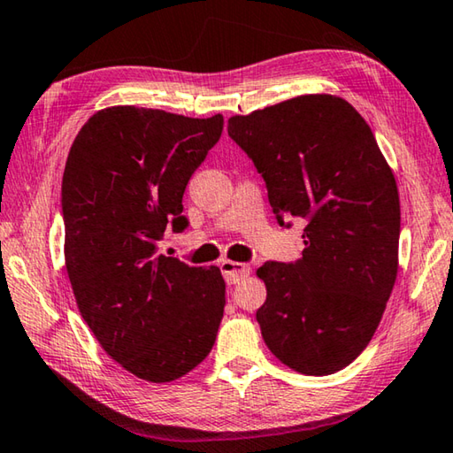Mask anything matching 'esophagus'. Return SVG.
Instances as JSON below:
<instances>
[{
    "label": "esophagus",
    "instance_id": "esophagus-1",
    "mask_svg": "<svg viewBox=\"0 0 453 453\" xmlns=\"http://www.w3.org/2000/svg\"><path fill=\"white\" fill-rule=\"evenodd\" d=\"M219 268H221V274H224L227 284H238L240 280L248 278L250 272H252L250 270V265L240 264V262H232V260H224L219 264Z\"/></svg>",
    "mask_w": 453,
    "mask_h": 453
}]
</instances>
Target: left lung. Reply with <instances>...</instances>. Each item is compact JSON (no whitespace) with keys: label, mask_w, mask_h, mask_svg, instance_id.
Instances as JSON below:
<instances>
[{"label":"left lung","mask_w":453,"mask_h":453,"mask_svg":"<svg viewBox=\"0 0 453 453\" xmlns=\"http://www.w3.org/2000/svg\"><path fill=\"white\" fill-rule=\"evenodd\" d=\"M227 133L254 161L280 226L306 221L303 257L257 268L264 342L286 367L333 375L363 353L399 268V193L375 134L347 100L303 95L235 114Z\"/></svg>","instance_id":"1"}]
</instances>
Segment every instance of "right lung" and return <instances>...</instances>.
<instances>
[{"mask_svg": "<svg viewBox=\"0 0 453 453\" xmlns=\"http://www.w3.org/2000/svg\"><path fill=\"white\" fill-rule=\"evenodd\" d=\"M221 131V114L111 106L92 114L68 153L64 260L78 311L106 355L150 383L196 369L224 317L219 268L157 252L165 229L188 227L185 188Z\"/></svg>", "mask_w": 453, "mask_h": 453, "instance_id": "obj_1", "label": "right lung"}]
</instances>
